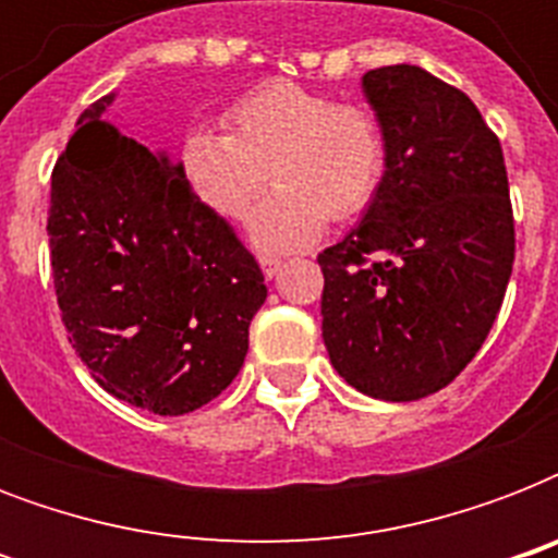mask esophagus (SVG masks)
<instances>
[{
  "instance_id": "esophagus-1",
  "label": "esophagus",
  "mask_w": 558,
  "mask_h": 558,
  "mask_svg": "<svg viewBox=\"0 0 558 558\" xmlns=\"http://www.w3.org/2000/svg\"><path fill=\"white\" fill-rule=\"evenodd\" d=\"M260 269H263V275L271 280L280 271V260L278 257H260Z\"/></svg>"
}]
</instances>
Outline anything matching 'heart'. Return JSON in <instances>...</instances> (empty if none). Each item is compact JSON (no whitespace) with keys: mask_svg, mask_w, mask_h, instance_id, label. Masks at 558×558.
<instances>
[{"mask_svg":"<svg viewBox=\"0 0 558 558\" xmlns=\"http://www.w3.org/2000/svg\"><path fill=\"white\" fill-rule=\"evenodd\" d=\"M228 133L196 126L179 147L193 196L226 219H245L266 187L248 236L260 252H295L327 231V219H353L379 196L388 138L367 107L298 86L266 83L226 112Z\"/></svg>","mask_w":558,"mask_h":558,"instance_id":"obj_1","label":"heart"}]
</instances>
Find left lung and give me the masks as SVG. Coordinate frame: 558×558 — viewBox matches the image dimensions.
Listing matches in <instances>:
<instances>
[{"instance_id":"1","label":"left lung","mask_w":558,"mask_h":558,"mask_svg":"<svg viewBox=\"0 0 558 558\" xmlns=\"http://www.w3.org/2000/svg\"><path fill=\"white\" fill-rule=\"evenodd\" d=\"M362 95L388 138L379 196L318 254L322 336L356 390L411 402L475 359L515 257L501 142L460 89L420 65H381Z\"/></svg>"}]
</instances>
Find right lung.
I'll use <instances>...</instances> for the list:
<instances>
[{
  "mask_svg": "<svg viewBox=\"0 0 558 558\" xmlns=\"http://www.w3.org/2000/svg\"><path fill=\"white\" fill-rule=\"evenodd\" d=\"M95 100L51 173L48 245L69 341L112 397L159 416L234 381L266 301L260 266L179 161L107 124Z\"/></svg>",
  "mask_w": 558,
  "mask_h": 558,
  "instance_id": "1",
  "label": "right lung"
}]
</instances>
